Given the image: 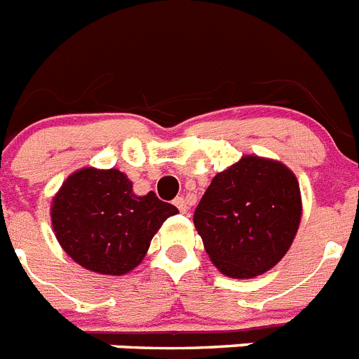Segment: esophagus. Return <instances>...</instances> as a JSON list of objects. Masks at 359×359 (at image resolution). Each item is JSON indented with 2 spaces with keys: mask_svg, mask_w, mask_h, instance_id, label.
<instances>
[{
  "mask_svg": "<svg viewBox=\"0 0 359 359\" xmlns=\"http://www.w3.org/2000/svg\"><path fill=\"white\" fill-rule=\"evenodd\" d=\"M174 205H176L177 210L182 212V214H187V212H189V203H187L185 198H176L174 199Z\"/></svg>",
  "mask_w": 359,
  "mask_h": 359,
  "instance_id": "34e87169",
  "label": "esophagus"
}]
</instances>
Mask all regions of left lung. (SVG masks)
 Wrapping results in <instances>:
<instances>
[{
  "instance_id": "8db88e82",
  "label": "left lung",
  "mask_w": 359,
  "mask_h": 359,
  "mask_svg": "<svg viewBox=\"0 0 359 359\" xmlns=\"http://www.w3.org/2000/svg\"><path fill=\"white\" fill-rule=\"evenodd\" d=\"M300 215V187L286 165L243 156L215 174L196 208L194 226L221 273L252 278L286 255Z\"/></svg>"
}]
</instances>
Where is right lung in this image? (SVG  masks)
<instances>
[{
    "label": "right lung",
    "mask_w": 359,
    "mask_h": 359,
    "mask_svg": "<svg viewBox=\"0 0 359 359\" xmlns=\"http://www.w3.org/2000/svg\"><path fill=\"white\" fill-rule=\"evenodd\" d=\"M177 214L154 192L136 196L116 169H86L68 176L52 201V226L66 253L102 275L129 273L144 261L163 221Z\"/></svg>",
    "instance_id": "right-lung-1"
}]
</instances>
